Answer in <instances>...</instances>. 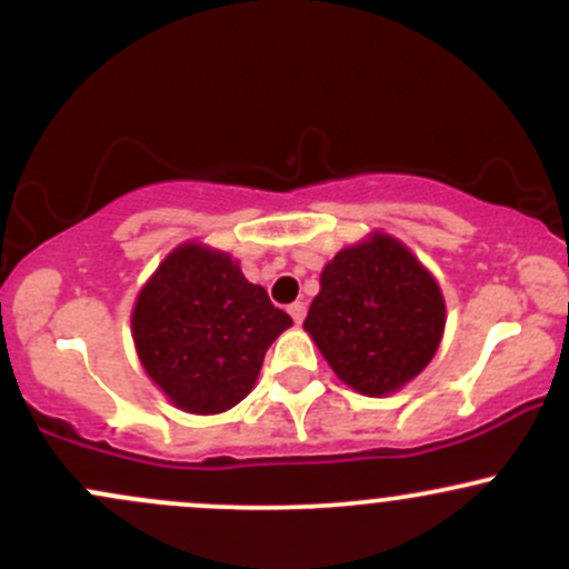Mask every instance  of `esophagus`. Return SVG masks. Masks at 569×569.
<instances>
[{
	"instance_id": "esophagus-1",
	"label": "esophagus",
	"mask_w": 569,
	"mask_h": 569,
	"mask_svg": "<svg viewBox=\"0 0 569 569\" xmlns=\"http://www.w3.org/2000/svg\"><path fill=\"white\" fill-rule=\"evenodd\" d=\"M289 316L293 318V323H302L305 321V316H307V305L305 302H293V305H289Z\"/></svg>"
}]
</instances>
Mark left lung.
<instances>
[{
    "label": "left lung",
    "mask_w": 569,
    "mask_h": 569,
    "mask_svg": "<svg viewBox=\"0 0 569 569\" xmlns=\"http://www.w3.org/2000/svg\"><path fill=\"white\" fill-rule=\"evenodd\" d=\"M447 307L439 283L390 234L342 248L321 272L307 335L345 385L388 396L415 380L439 350Z\"/></svg>",
    "instance_id": "8db88e82"
}]
</instances>
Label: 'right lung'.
<instances>
[{"mask_svg": "<svg viewBox=\"0 0 569 569\" xmlns=\"http://www.w3.org/2000/svg\"><path fill=\"white\" fill-rule=\"evenodd\" d=\"M130 326L141 367L173 407L219 415L251 393L291 318L230 253L184 243L139 291Z\"/></svg>", "mask_w": 569, "mask_h": 569, "instance_id": "1", "label": "right lung"}]
</instances>
